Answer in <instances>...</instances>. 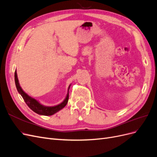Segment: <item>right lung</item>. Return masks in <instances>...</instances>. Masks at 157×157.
<instances>
[{"mask_svg": "<svg viewBox=\"0 0 157 157\" xmlns=\"http://www.w3.org/2000/svg\"><path fill=\"white\" fill-rule=\"evenodd\" d=\"M14 78H15L16 86L19 94H21V96H22L23 99H24V101L28 105V107H29L31 110H33L35 113L39 114V115H45V116L52 115H54V114L56 113L57 112L59 111L61 109L64 108L65 105H67V103L68 102V99H69V90L70 88L71 84L69 85V88H68L67 96H66L63 102H61V103L58 104V105H55V106H44L43 105H42L41 103H40L39 101H37L36 99L29 96V95L27 94L22 90L21 87L20 85V83H19L16 70L15 71V74H14Z\"/></svg>", "mask_w": 157, "mask_h": 157, "instance_id": "obj_1", "label": "right lung"}]
</instances>
